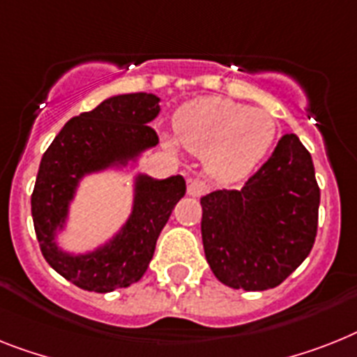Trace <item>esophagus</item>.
<instances>
[{
  "instance_id": "esophagus-1",
  "label": "esophagus",
  "mask_w": 357,
  "mask_h": 357,
  "mask_svg": "<svg viewBox=\"0 0 357 357\" xmlns=\"http://www.w3.org/2000/svg\"><path fill=\"white\" fill-rule=\"evenodd\" d=\"M208 190H210L208 182L200 181V178H193V181H190V184H188V193H190L191 197L206 195V193H208Z\"/></svg>"
}]
</instances>
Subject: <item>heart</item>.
Masks as SVG:
<instances>
[{"instance_id":"1","label":"heart","mask_w":357,"mask_h":357,"mask_svg":"<svg viewBox=\"0 0 357 357\" xmlns=\"http://www.w3.org/2000/svg\"><path fill=\"white\" fill-rule=\"evenodd\" d=\"M175 132L185 149L206 153L208 169L215 176L238 181L266 157L278 135V123L266 111L210 96L193 100L176 113Z\"/></svg>"}]
</instances>
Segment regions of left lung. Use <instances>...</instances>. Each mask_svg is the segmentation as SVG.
I'll use <instances>...</instances> for the list:
<instances>
[{"label": "left lung", "mask_w": 357, "mask_h": 357, "mask_svg": "<svg viewBox=\"0 0 357 357\" xmlns=\"http://www.w3.org/2000/svg\"><path fill=\"white\" fill-rule=\"evenodd\" d=\"M200 204L202 243L215 278L248 291L275 288L316 241L319 185L310 153L296 135H282L241 190L213 191Z\"/></svg>", "instance_id": "8db88e82"}]
</instances>
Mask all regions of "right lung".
<instances>
[{"label": "right lung", "mask_w": 357, "mask_h": 357, "mask_svg": "<svg viewBox=\"0 0 357 357\" xmlns=\"http://www.w3.org/2000/svg\"><path fill=\"white\" fill-rule=\"evenodd\" d=\"M158 96L119 94L63 126L40 162L31 197L32 220L43 257L61 278L89 291H113L137 282L151 263L157 238L185 193L181 175L166 181L138 176L135 206L128 225L116 237L87 255L58 250L56 229L66 222L69 200L85 173L100 172L116 162L126 164L158 144L149 126L160 111Z\"/></svg>", "instance_id": "obj_1"}]
</instances>
